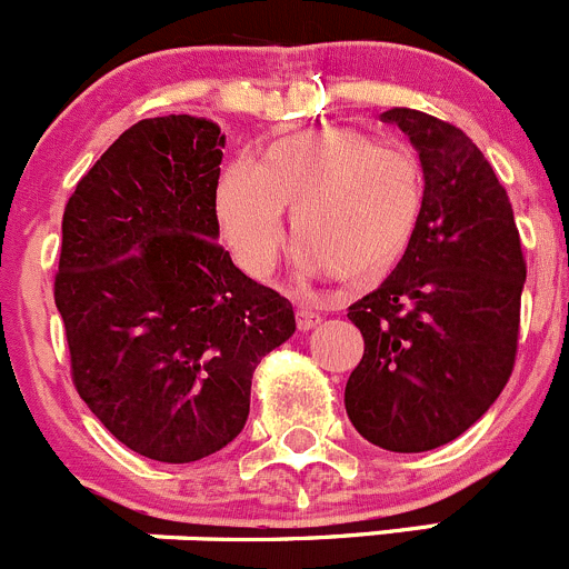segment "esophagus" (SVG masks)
Wrapping results in <instances>:
<instances>
[{
  "instance_id": "34e87169",
  "label": "esophagus",
  "mask_w": 569,
  "mask_h": 569,
  "mask_svg": "<svg viewBox=\"0 0 569 569\" xmlns=\"http://www.w3.org/2000/svg\"><path fill=\"white\" fill-rule=\"evenodd\" d=\"M296 323H299V329H316L318 323H321V316H318V312H312V310H305V307H301L299 312H296Z\"/></svg>"
}]
</instances>
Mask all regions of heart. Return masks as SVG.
I'll return each instance as SVG.
<instances>
[{"instance_id": "heart-1", "label": "heart", "mask_w": 569, "mask_h": 569, "mask_svg": "<svg viewBox=\"0 0 569 569\" xmlns=\"http://www.w3.org/2000/svg\"><path fill=\"white\" fill-rule=\"evenodd\" d=\"M425 203V167L410 148L355 128H310L270 142L259 164L231 159L212 207L231 257L253 279L273 270L284 209H293L296 264L366 284L402 262Z\"/></svg>"}]
</instances>
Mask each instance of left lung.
<instances>
[{
	"instance_id": "8db88e82",
	"label": "left lung",
	"mask_w": 569,
	"mask_h": 569,
	"mask_svg": "<svg viewBox=\"0 0 569 569\" xmlns=\"http://www.w3.org/2000/svg\"><path fill=\"white\" fill-rule=\"evenodd\" d=\"M380 119L419 153L427 203L402 262L349 307L366 351L343 402L366 441L427 452L467 432L506 388L525 259L511 200L461 128L413 108Z\"/></svg>"
}]
</instances>
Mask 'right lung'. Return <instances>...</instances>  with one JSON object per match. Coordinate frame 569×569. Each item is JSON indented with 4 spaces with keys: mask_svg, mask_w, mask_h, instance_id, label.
Returning <instances> with one entry per match:
<instances>
[{
    "mask_svg": "<svg viewBox=\"0 0 569 569\" xmlns=\"http://www.w3.org/2000/svg\"><path fill=\"white\" fill-rule=\"evenodd\" d=\"M223 148L212 119H142L63 212L56 307L74 388L117 441L161 463L234 441L259 360L296 332L293 305L218 246Z\"/></svg>",
    "mask_w": 569,
    "mask_h": 569,
    "instance_id": "add662e5",
    "label": "right lung"
}]
</instances>
